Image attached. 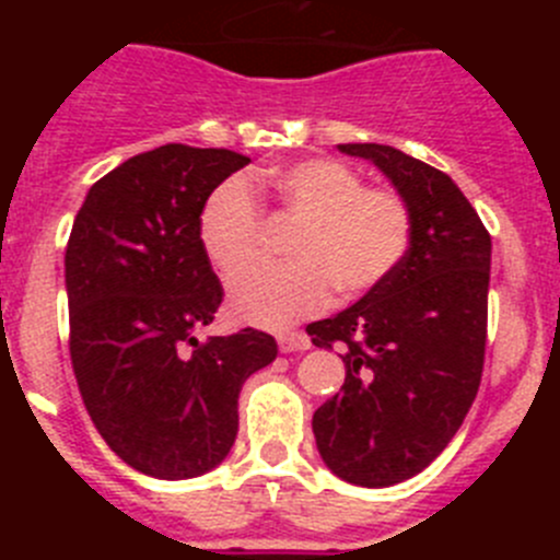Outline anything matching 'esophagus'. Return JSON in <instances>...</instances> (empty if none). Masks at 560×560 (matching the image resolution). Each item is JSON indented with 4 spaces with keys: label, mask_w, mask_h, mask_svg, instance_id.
<instances>
[{
    "label": "esophagus",
    "mask_w": 560,
    "mask_h": 560,
    "mask_svg": "<svg viewBox=\"0 0 560 560\" xmlns=\"http://www.w3.org/2000/svg\"><path fill=\"white\" fill-rule=\"evenodd\" d=\"M277 345L283 353H294V350H308L311 341L308 336L300 334V330H283V334H277Z\"/></svg>",
    "instance_id": "esophagus-1"
}]
</instances>
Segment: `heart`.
<instances>
[{
	"label": "heart",
	"instance_id": "heart-1",
	"mask_svg": "<svg viewBox=\"0 0 560 560\" xmlns=\"http://www.w3.org/2000/svg\"><path fill=\"white\" fill-rule=\"evenodd\" d=\"M277 205L300 219L289 237V264H252L226 289V308L237 323L283 330L323 311L330 285L359 296L381 285L407 257L412 212L398 192L364 187L339 160H305L255 182ZM257 201L249 185L230 179L207 196L199 215V244L219 275H230L252 255Z\"/></svg>",
	"mask_w": 560,
	"mask_h": 560
}]
</instances>
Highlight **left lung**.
I'll use <instances>...</instances> for the list:
<instances>
[{"instance_id": "obj_1", "label": "left lung", "mask_w": 560, "mask_h": 560, "mask_svg": "<svg viewBox=\"0 0 560 560\" xmlns=\"http://www.w3.org/2000/svg\"><path fill=\"white\" fill-rule=\"evenodd\" d=\"M339 151L373 162L393 182L412 212V244L384 283L305 328L316 348L345 345V384L311 427L336 477L389 488L452 443L477 398L491 235L438 167L375 142Z\"/></svg>"}]
</instances>
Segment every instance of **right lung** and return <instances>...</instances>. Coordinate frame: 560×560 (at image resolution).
<instances>
[{"label":"right lung","instance_id":"obj_1","mask_svg":"<svg viewBox=\"0 0 560 560\" xmlns=\"http://www.w3.org/2000/svg\"><path fill=\"white\" fill-rule=\"evenodd\" d=\"M249 156L160 145L89 187L69 232V355L86 412L122 463L156 479L212 471L237 434L244 381L277 355L255 328L199 330L221 289L199 244V215Z\"/></svg>","mask_w":560,"mask_h":560}]
</instances>
